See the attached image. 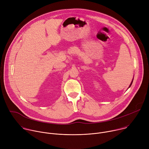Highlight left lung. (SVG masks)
<instances>
[{
	"instance_id": "1",
	"label": "left lung",
	"mask_w": 149,
	"mask_h": 149,
	"mask_svg": "<svg viewBox=\"0 0 149 149\" xmlns=\"http://www.w3.org/2000/svg\"><path fill=\"white\" fill-rule=\"evenodd\" d=\"M133 80H132V82H131V84H130V86H129V87H130V86H132V83H133Z\"/></svg>"
}]
</instances>
